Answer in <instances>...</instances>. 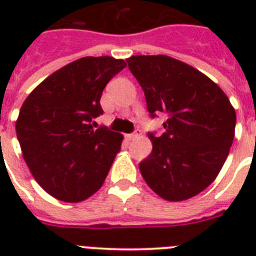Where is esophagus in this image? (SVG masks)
Returning <instances> with one entry per match:
<instances>
[{
	"label": "esophagus",
	"instance_id": "obj_1",
	"mask_svg": "<svg viewBox=\"0 0 256 256\" xmlns=\"http://www.w3.org/2000/svg\"><path fill=\"white\" fill-rule=\"evenodd\" d=\"M140 136V128H136V130H134L132 134H128L126 136H128V140H136V138H138Z\"/></svg>",
	"mask_w": 256,
	"mask_h": 256
}]
</instances>
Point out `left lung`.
Returning <instances> with one entry per match:
<instances>
[{
    "label": "left lung",
    "mask_w": 256,
    "mask_h": 256,
    "mask_svg": "<svg viewBox=\"0 0 256 256\" xmlns=\"http://www.w3.org/2000/svg\"><path fill=\"white\" fill-rule=\"evenodd\" d=\"M128 69L144 92L152 118L164 112V132H148L152 152L140 174L154 192L178 202L214 182L234 140L236 114L210 78L168 56H132Z\"/></svg>",
    "instance_id": "8db88e82"
}]
</instances>
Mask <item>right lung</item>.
<instances>
[{
    "mask_svg": "<svg viewBox=\"0 0 256 256\" xmlns=\"http://www.w3.org/2000/svg\"><path fill=\"white\" fill-rule=\"evenodd\" d=\"M124 60L84 57L57 70L26 98L16 132L29 170L44 190L64 202L92 196L104 184L122 134L92 128L104 114L100 96Z\"/></svg>",
    "mask_w": 256,
    "mask_h": 256,
    "instance_id": "1",
    "label": "right lung"
}]
</instances>
